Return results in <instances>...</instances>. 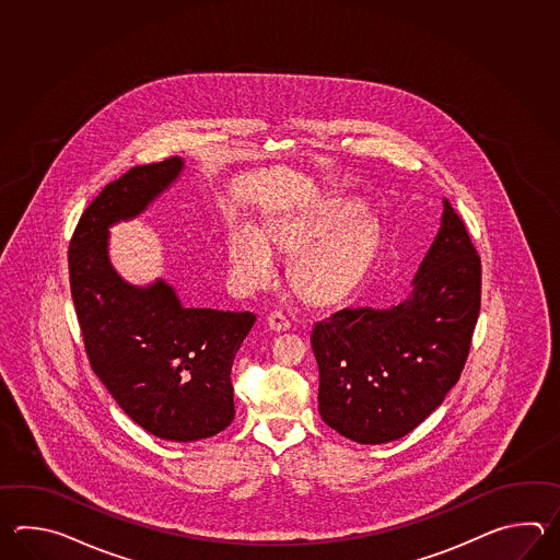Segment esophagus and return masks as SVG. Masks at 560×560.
Masks as SVG:
<instances>
[{"label":"esophagus","instance_id":"34e87169","mask_svg":"<svg viewBox=\"0 0 560 560\" xmlns=\"http://www.w3.org/2000/svg\"><path fill=\"white\" fill-rule=\"evenodd\" d=\"M268 326L276 330V332H284L288 330L290 326H292V322L290 318L285 316L282 310H275V312H270V316H268Z\"/></svg>","mask_w":560,"mask_h":560}]
</instances>
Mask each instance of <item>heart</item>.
<instances>
[{
  "label": "heart",
  "mask_w": 560,
  "mask_h": 560,
  "mask_svg": "<svg viewBox=\"0 0 560 560\" xmlns=\"http://www.w3.org/2000/svg\"><path fill=\"white\" fill-rule=\"evenodd\" d=\"M292 256L288 282L304 304L330 310L357 296L378 252L381 228L354 198H328L300 212L264 222L262 236L252 230L228 240V262L234 280L256 288L272 276V254Z\"/></svg>",
  "instance_id": "heart-1"
}]
</instances>
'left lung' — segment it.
Instances as JSON below:
<instances>
[{
  "instance_id": "8db88e82",
  "label": "left lung",
  "mask_w": 560,
  "mask_h": 560,
  "mask_svg": "<svg viewBox=\"0 0 560 560\" xmlns=\"http://www.w3.org/2000/svg\"><path fill=\"white\" fill-rule=\"evenodd\" d=\"M480 284V256L444 200L441 230L405 302L342 308L314 324L322 420L360 444L398 441L417 429L463 374Z\"/></svg>"
}]
</instances>
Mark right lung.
Returning <instances> with one entry per match:
<instances>
[{"instance_id": "right-lung-1", "label": "right lung", "mask_w": 560, "mask_h": 560, "mask_svg": "<svg viewBox=\"0 0 560 560\" xmlns=\"http://www.w3.org/2000/svg\"><path fill=\"white\" fill-rule=\"evenodd\" d=\"M182 166L167 158L107 184L75 226L68 264L85 354L107 393L150 434L191 442L234 420L230 372L256 314L184 308L164 280L126 284L107 260V228L145 210Z\"/></svg>"}]
</instances>
